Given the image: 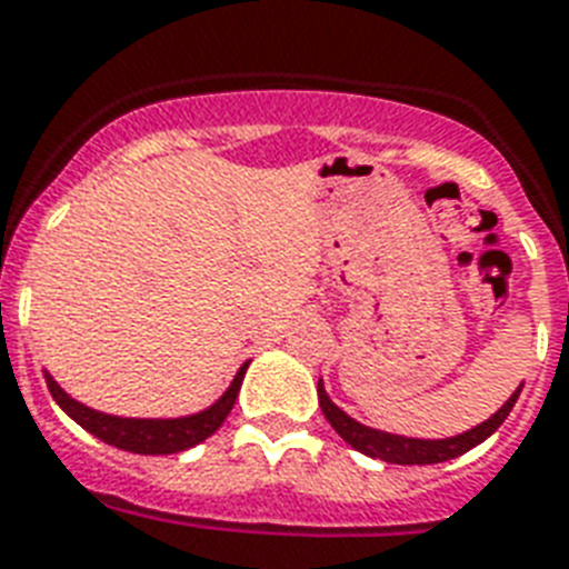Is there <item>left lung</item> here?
<instances>
[{
  "label": "left lung",
  "mask_w": 569,
  "mask_h": 569,
  "mask_svg": "<svg viewBox=\"0 0 569 569\" xmlns=\"http://www.w3.org/2000/svg\"><path fill=\"white\" fill-rule=\"evenodd\" d=\"M523 391V382L517 386L515 395L506 400V403L497 409L488 420L477 423V427L465 429L459 436L447 438H412V436H397V432H386V429L365 427L357 418H350L345 409L332 403L330 395L325 389V380H318V403H321V412L330 420V427L339 432L345 441H348L353 450L371 456V459L389 461V465H438V461H450L461 452L473 450L477 445H482L485 438H491L500 423L509 418L511 406L517 403V397Z\"/></svg>",
  "instance_id": "obj_1"
}]
</instances>
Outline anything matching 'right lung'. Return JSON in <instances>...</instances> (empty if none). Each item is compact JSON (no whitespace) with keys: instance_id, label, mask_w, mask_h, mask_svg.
<instances>
[{"instance_id":"right-lung-1","label":"right lung","mask_w":569,"mask_h":569,"mask_svg":"<svg viewBox=\"0 0 569 569\" xmlns=\"http://www.w3.org/2000/svg\"><path fill=\"white\" fill-rule=\"evenodd\" d=\"M248 365H251V359L239 368L233 382L224 389L219 400H212L201 412L180 415V418H122V415L99 412V409H90V406L76 400V397H69L67 391L60 389L52 373H43L54 403L76 420L78 427H84L90 436H96L110 447H119V450L140 452V456H169V452H180L201 445L224 423V418H228L233 403H237Z\"/></svg>"}]
</instances>
